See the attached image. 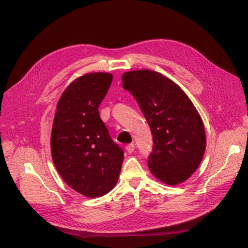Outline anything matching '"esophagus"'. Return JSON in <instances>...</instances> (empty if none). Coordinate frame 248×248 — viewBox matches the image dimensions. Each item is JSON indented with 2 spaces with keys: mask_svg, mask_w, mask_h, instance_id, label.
<instances>
[{
  "mask_svg": "<svg viewBox=\"0 0 248 248\" xmlns=\"http://www.w3.org/2000/svg\"><path fill=\"white\" fill-rule=\"evenodd\" d=\"M134 149H136V147H134V144H129L126 146V151L128 153H132L134 151Z\"/></svg>",
  "mask_w": 248,
  "mask_h": 248,
  "instance_id": "esophagus-1",
  "label": "esophagus"
}]
</instances>
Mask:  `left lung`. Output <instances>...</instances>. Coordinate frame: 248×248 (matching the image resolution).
<instances>
[{
  "mask_svg": "<svg viewBox=\"0 0 248 248\" xmlns=\"http://www.w3.org/2000/svg\"><path fill=\"white\" fill-rule=\"evenodd\" d=\"M122 81L153 136L150 171L164 184L185 182L199 168L206 150L205 127L196 107L181 88L159 72H124Z\"/></svg>",
  "mask_w": 248,
  "mask_h": 248,
  "instance_id": "8db88e82",
  "label": "left lung"
}]
</instances>
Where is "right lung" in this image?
I'll use <instances>...</instances> for the list:
<instances>
[{
	"label": "right lung",
	"instance_id": "1",
	"mask_svg": "<svg viewBox=\"0 0 248 248\" xmlns=\"http://www.w3.org/2000/svg\"><path fill=\"white\" fill-rule=\"evenodd\" d=\"M112 80L108 72L87 73L68 85L57 103L51 157L60 176L87 198H99L116 186L123 150L110 139L98 108Z\"/></svg>",
	"mask_w": 248,
	"mask_h": 248
}]
</instances>
